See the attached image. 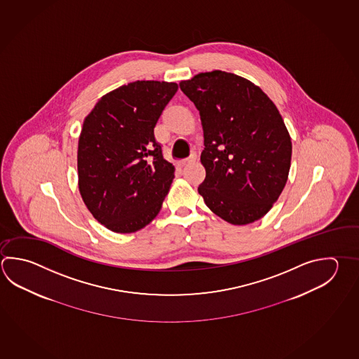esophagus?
<instances>
[{"label":"esophagus","instance_id":"34e87169","mask_svg":"<svg viewBox=\"0 0 359 359\" xmlns=\"http://www.w3.org/2000/svg\"><path fill=\"white\" fill-rule=\"evenodd\" d=\"M196 154H193V155L190 156L189 158H187V160H183V161H180V163H179V166H180V168H184V166H188V165H190V163H196Z\"/></svg>","mask_w":359,"mask_h":359}]
</instances>
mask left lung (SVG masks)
<instances>
[{
    "label": "left lung",
    "mask_w": 359,
    "mask_h": 359,
    "mask_svg": "<svg viewBox=\"0 0 359 359\" xmlns=\"http://www.w3.org/2000/svg\"><path fill=\"white\" fill-rule=\"evenodd\" d=\"M199 110L205 179L198 187L215 215L236 226L255 222L283 191L291 135L276 104L254 82L224 71L179 83Z\"/></svg>",
    "instance_id": "obj_1"
}]
</instances>
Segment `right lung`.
Masks as SVG:
<instances>
[{
  "label": "right lung",
  "instance_id": "obj_1",
  "mask_svg": "<svg viewBox=\"0 0 359 359\" xmlns=\"http://www.w3.org/2000/svg\"><path fill=\"white\" fill-rule=\"evenodd\" d=\"M176 91L175 82H130L102 96L83 121L79 190L108 230H142L161 210L175 168L163 158L154 128Z\"/></svg>",
  "mask_w": 359,
  "mask_h": 359
}]
</instances>
